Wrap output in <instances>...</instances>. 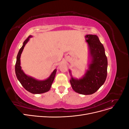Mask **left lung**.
<instances>
[{
    "instance_id": "left-lung-1",
    "label": "left lung",
    "mask_w": 129,
    "mask_h": 129,
    "mask_svg": "<svg viewBox=\"0 0 129 129\" xmlns=\"http://www.w3.org/2000/svg\"><path fill=\"white\" fill-rule=\"evenodd\" d=\"M88 42L90 63L84 75L80 79L72 76L70 80L72 88L75 92L82 95L95 93L105 82L107 76L108 60L103 45L96 35L89 34L85 37Z\"/></svg>"
}]
</instances>
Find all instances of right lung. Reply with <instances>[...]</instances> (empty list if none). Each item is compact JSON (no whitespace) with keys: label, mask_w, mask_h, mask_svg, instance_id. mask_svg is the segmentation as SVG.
<instances>
[{"label":"right lung","mask_w":129,"mask_h":129,"mask_svg":"<svg viewBox=\"0 0 129 129\" xmlns=\"http://www.w3.org/2000/svg\"><path fill=\"white\" fill-rule=\"evenodd\" d=\"M31 37H32V36H29L26 39L23 43L21 48L19 50L17 56L16 63L15 66V72L18 80L26 90L30 93H34V94H38V93H42L47 92L49 90L53 82L54 78H55L56 69H55L54 70L47 79L43 81L35 79L32 77L26 75L23 72L20 66L21 54L25 46Z\"/></svg>","instance_id":"obj_1"}]
</instances>
